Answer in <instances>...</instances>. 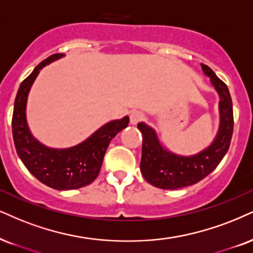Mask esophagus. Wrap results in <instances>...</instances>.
Segmentation results:
<instances>
[{"mask_svg":"<svg viewBox=\"0 0 253 253\" xmlns=\"http://www.w3.org/2000/svg\"><path fill=\"white\" fill-rule=\"evenodd\" d=\"M143 120H144V115L141 111H133L130 115V123H131V126H136V124H138Z\"/></svg>","mask_w":253,"mask_h":253,"instance_id":"34e87169","label":"esophagus"}]
</instances>
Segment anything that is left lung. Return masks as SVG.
Here are the masks:
<instances>
[{
	"mask_svg": "<svg viewBox=\"0 0 253 253\" xmlns=\"http://www.w3.org/2000/svg\"><path fill=\"white\" fill-rule=\"evenodd\" d=\"M205 76L219 96V127L213 142L192 156L173 154L162 145L157 132L148 124L138 123L143 135L141 171L146 182L156 188L177 190L193 185L210 174L229 150L233 132L232 99L226 84L208 65L201 64Z\"/></svg>",
	"mask_w": 253,
	"mask_h": 253,
	"instance_id": "8db88e82",
	"label": "left lung"
}]
</instances>
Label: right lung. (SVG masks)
Wrapping results in <instances>:
<instances>
[{
    "label": "right lung",
    "instance_id": "1",
    "mask_svg": "<svg viewBox=\"0 0 253 253\" xmlns=\"http://www.w3.org/2000/svg\"><path fill=\"white\" fill-rule=\"evenodd\" d=\"M62 57L64 54L49 56L21 83L14 103L11 126L17 155L29 172L45 185L63 191L83 188L96 179L109 143L127 126L129 117L108 122L85 141L70 148H49L37 141L27 122L28 95L41 69Z\"/></svg>",
    "mask_w": 253,
    "mask_h": 253
}]
</instances>
